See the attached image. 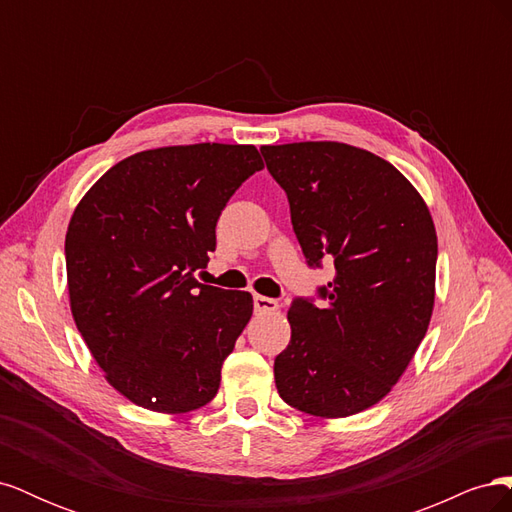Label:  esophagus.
Here are the masks:
<instances>
[{"label":"esophagus","mask_w":512,"mask_h":512,"mask_svg":"<svg viewBox=\"0 0 512 512\" xmlns=\"http://www.w3.org/2000/svg\"><path fill=\"white\" fill-rule=\"evenodd\" d=\"M254 309L256 312H277L280 309V303L271 297H262V294H254Z\"/></svg>","instance_id":"obj_1"}]
</instances>
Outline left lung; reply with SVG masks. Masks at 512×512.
<instances>
[{"label":"left lung","instance_id":"8db88e82","mask_svg":"<svg viewBox=\"0 0 512 512\" xmlns=\"http://www.w3.org/2000/svg\"><path fill=\"white\" fill-rule=\"evenodd\" d=\"M288 196L307 265L333 262L320 307L297 297L275 356L288 406L322 418L363 412L393 389L423 342L436 299L438 237L414 185L371 151L318 141L262 147Z\"/></svg>","mask_w":512,"mask_h":512}]
</instances>
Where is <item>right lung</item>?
Here are the masks:
<instances>
[{
    "mask_svg": "<svg viewBox=\"0 0 512 512\" xmlns=\"http://www.w3.org/2000/svg\"><path fill=\"white\" fill-rule=\"evenodd\" d=\"M254 145L160 147L121 160L74 209L66 232L70 307L108 384L166 414L207 406L250 322V292L196 282L215 224L260 170Z\"/></svg>",
    "mask_w": 512,
    "mask_h": 512,
    "instance_id": "right-lung-1",
    "label": "right lung"
}]
</instances>
